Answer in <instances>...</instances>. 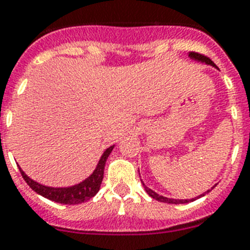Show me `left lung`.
Returning <instances> with one entry per match:
<instances>
[{"label":"left lung","mask_w":250,"mask_h":250,"mask_svg":"<svg viewBox=\"0 0 250 250\" xmlns=\"http://www.w3.org/2000/svg\"><path fill=\"white\" fill-rule=\"evenodd\" d=\"M188 57L192 58V60H194V61H198V62H202V63L211 64V66L216 67V64L213 63L212 61L209 60L208 57H206V56H203V54L196 53V52H189V54H188ZM216 68H217V67H216ZM141 182H142V180H141ZM142 184H144L145 190H146V193H147V194H148V196H150V197H152L154 200L160 201V202H164V203H173V205H179V203H188V202H192V201H194V200H196V198H200V197L205 196L206 193H208L209 190H211V189H212V188H213V187H212L211 189H208V190H207V192H205V193H203V194H201V196L196 197V198H192V200H174V198H167V197H164V196H160V194H157L156 192H154V190L150 189V188H147V187L145 186L144 182H142Z\"/></svg>","instance_id":"8db88e82"}]
</instances>
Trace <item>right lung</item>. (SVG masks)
<instances>
[{
  "label": "right lung",
  "instance_id": "obj_1",
  "mask_svg": "<svg viewBox=\"0 0 250 250\" xmlns=\"http://www.w3.org/2000/svg\"><path fill=\"white\" fill-rule=\"evenodd\" d=\"M113 148H114V145L104 151V154L102 155L99 163L96 165L95 170L93 171V174L90 177H87L83 182H80L79 184H75V186L71 187H58V188H54V187L43 186V184L38 183V182L33 180L31 178H29L22 171L21 167H19V169H20V173H21L25 182L38 194H41V196L45 197L48 200L54 201V202L57 203L79 205V203H83L85 201H89L90 198H93L96 193L99 192L100 184H102L103 178H104V167H105L106 159L110 155Z\"/></svg>",
  "mask_w": 250,
  "mask_h": 250
}]
</instances>
